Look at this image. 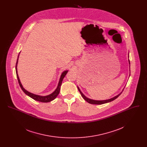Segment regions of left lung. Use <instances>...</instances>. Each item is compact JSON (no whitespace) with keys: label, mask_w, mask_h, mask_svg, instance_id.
<instances>
[{"label":"left lung","mask_w":147,"mask_h":147,"mask_svg":"<svg viewBox=\"0 0 147 147\" xmlns=\"http://www.w3.org/2000/svg\"><path fill=\"white\" fill-rule=\"evenodd\" d=\"M128 62H129V64H130V62H129V59H128ZM78 89L79 91L80 92V93L82 96L83 98H84L85 101H87L88 102H89V104H95V105H101V104H106V103L111 102V101H112L113 100H115L116 98H118L119 96L121 94V93L122 92V91H123V89L121 93H119V95H117V96H115V97H113V98H111L108 99V100H92V99H90V98H89L86 97V96L84 95V94L82 93V92L80 91V89L79 88L78 86Z\"/></svg>","instance_id":"left-lung-1"}]
</instances>
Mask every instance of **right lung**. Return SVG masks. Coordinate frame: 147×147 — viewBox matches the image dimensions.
I'll use <instances>...</instances> for the list:
<instances>
[{"instance_id":"1","label":"right lung","mask_w":147,"mask_h":147,"mask_svg":"<svg viewBox=\"0 0 147 147\" xmlns=\"http://www.w3.org/2000/svg\"><path fill=\"white\" fill-rule=\"evenodd\" d=\"M20 53H19V54H20ZM19 54L18 57L17 61H16V63L15 69H16V76H17L18 80V82H19V84L20 85V86L21 87V89L22 90V91L24 92V93H25V94H26L27 95H28V96H30V98L34 99L35 100L40 101V102H50V101L53 100L55 98H56V97L58 96V95L59 93L60 89H61V84H62V83L63 78L65 76V75H66L67 73H68V70H65V71H64L63 73H62V74H61V78H60V79H59V83H58V86H57L56 90L54 91V92H53L52 94H49V95H47V96H40V95H36V94L31 93V92H28V91L26 90L23 88V86H22V84H21V82H20L19 77V76H18V70H17V65H18V59H19Z\"/></svg>"}]
</instances>
